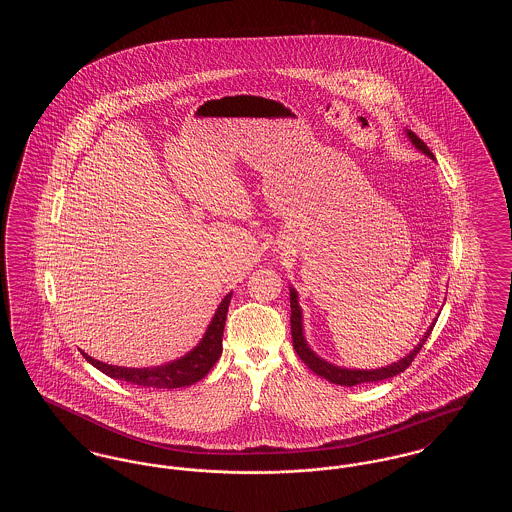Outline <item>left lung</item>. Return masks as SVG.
Returning <instances> with one entry per match:
<instances>
[{"label": "left lung", "instance_id": "left-lung-1", "mask_svg": "<svg viewBox=\"0 0 512 512\" xmlns=\"http://www.w3.org/2000/svg\"><path fill=\"white\" fill-rule=\"evenodd\" d=\"M407 138L413 142V146L422 151L426 157L434 159V153L428 149V146L414 134L411 130H405ZM290 307H292V340L293 349L297 351L299 359L309 366L315 374L322 376L324 380L332 382V384H338V386H359V384H366V382H380V380H386V378H393L397 374H401L407 366L413 363L416 353L422 349L424 341L428 340V336L432 334L434 330V324H430V328L426 330V334L422 336V340L418 341L414 345L413 351H409L403 359H399L397 363H391L388 366H382V368H370V370H361V368H345V366L332 365L328 363L326 359L318 357L317 353L309 347V343L305 340V334H303V311H301V305H299V295L295 292V288H290Z\"/></svg>", "mask_w": 512, "mask_h": 512}]
</instances>
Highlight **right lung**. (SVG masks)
<instances>
[{
  "instance_id": "right-lung-1",
  "label": "right lung",
  "mask_w": 512,
  "mask_h": 512,
  "mask_svg": "<svg viewBox=\"0 0 512 512\" xmlns=\"http://www.w3.org/2000/svg\"><path fill=\"white\" fill-rule=\"evenodd\" d=\"M232 299V292L226 293L220 301L215 315L211 318L203 338L195 345L192 351H188L184 357L165 363L161 366H147V368H126V366L107 365L98 359L90 357L88 353H82L86 361L96 366L109 378L122 380L134 386L142 388H157V390H176L186 388L199 382L209 374V370L219 361L222 353V332L226 324V313Z\"/></svg>"
}]
</instances>
